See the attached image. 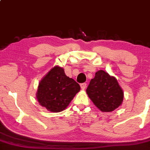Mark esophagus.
I'll return each instance as SVG.
<instances>
[{
  "instance_id": "obj_1",
  "label": "esophagus",
  "mask_w": 150,
  "mask_h": 150,
  "mask_svg": "<svg viewBox=\"0 0 150 150\" xmlns=\"http://www.w3.org/2000/svg\"><path fill=\"white\" fill-rule=\"evenodd\" d=\"M80 86H81V89H84L86 87V83H82V84H80Z\"/></svg>"
}]
</instances>
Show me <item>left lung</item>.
<instances>
[{
    "label": "left lung",
    "mask_w": 150,
    "mask_h": 150,
    "mask_svg": "<svg viewBox=\"0 0 150 150\" xmlns=\"http://www.w3.org/2000/svg\"><path fill=\"white\" fill-rule=\"evenodd\" d=\"M86 91L94 104L103 112L114 110L123 102V92L118 81L103 70L96 72Z\"/></svg>",
    "instance_id": "1"
}]
</instances>
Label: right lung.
Listing matches in <instances>:
<instances>
[{
	"label": "right lung",
	"instance_id": "1",
	"mask_svg": "<svg viewBox=\"0 0 150 150\" xmlns=\"http://www.w3.org/2000/svg\"><path fill=\"white\" fill-rule=\"evenodd\" d=\"M80 86L66 75L64 69L55 66L41 80L37 98L40 104L51 112H61L66 108Z\"/></svg>",
	"mask_w": 150,
	"mask_h": 150
}]
</instances>
